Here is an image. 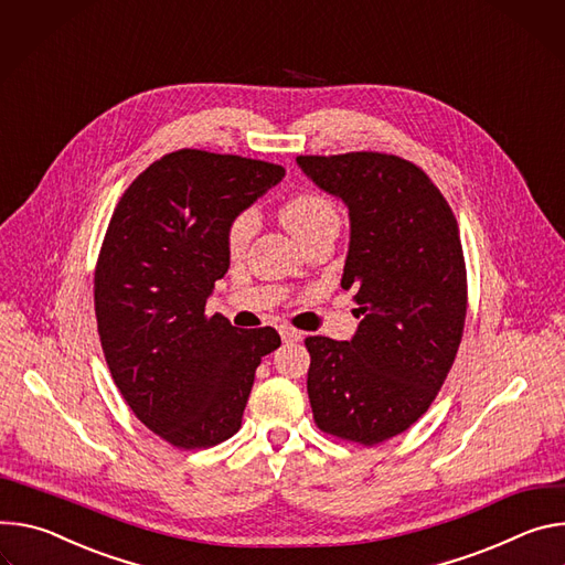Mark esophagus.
I'll use <instances>...</instances> for the list:
<instances>
[{
    "label": "esophagus",
    "mask_w": 565,
    "mask_h": 565,
    "mask_svg": "<svg viewBox=\"0 0 565 565\" xmlns=\"http://www.w3.org/2000/svg\"><path fill=\"white\" fill-rule=\"evenodd\" d=\"M280 339L285 343H294V341H302V332L289 328V326H280Z\"/></svg>",
    "instance_id": "1"
}]
</instances>
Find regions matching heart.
I'll return each mask as SVG.
<instances>
[{
    "mask_svg": "<svg viewBox=\"0 0 565 565\" xmlns=\"http://www.w3.org/2000/svg\"><path fill=\"white\" fill-rule=\"evenodd\" d=\"M330 215H337L334 206L326 198L311 195V193L296 195L280 209V222L296 237H300L307 228H311L317 222H321ZM254 226H256V220L250 213H242L233 220V224L228 228V237H226L228 250L233 256L242 254L246 242L250 239V235H254Z\"/></svg>",
    "mask_w": 565,
    "mask_h": 565,
    "instance_id": "1",
    "label": "heart"
}]
</instances>
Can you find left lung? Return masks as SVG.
Wrapping results in <instances>:
<instances>
[{"mask_svg":"<svg viewBox=\"0 0 565 565\" xmlns=\"http://www.w3.org/2000/svg\"><path fill=\"white\" fill-rule=\"evenodd\" d=\"M350 215L341 287L361 323L350 341L305 339L321 430L380 445L415 424L454 365L467 315L458 222L435 183L395 154L296 157Z\"/></svg>","mask_w":565,"mask_h":565,"instance_id":"left-lung-1","label":"left lung"}]
</instances>
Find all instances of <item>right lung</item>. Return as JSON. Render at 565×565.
Masks as SVG:
<instances>
[{
	"label": "right lung",
	"mask_w": 565,
	"mask_h": 565,
	"mask_svg": "<svg viewBox=\"0 0 565 565\" xmlns=\"http://www.w3.org/2000/svg\"><path fill=\"white\" fill-rule=\"evenodd\" d=\"M285 168L235 154L177 150L143 170L109 220L94 276L105 361L135 415L177 449L239 430L274 328L206 317L231 265L233 220L280 183Z\"/></svg>",
	"instance_id": "1"
}]
</instances>
